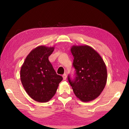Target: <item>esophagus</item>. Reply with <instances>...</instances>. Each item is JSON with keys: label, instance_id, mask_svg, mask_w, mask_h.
Listing matches in <instances>:
<instances>
[{"label": "esophagus", "instance_id": "esophagus-1", "mask_svg": "<svg viewBox=\"0 0 129 129\" xmlns=\"http://www.w3.org/2000/svg\"><path fill=\"white\" fill-rule=\"evenodd\" d=\"M67 75H66V74H64V75H62L63 79H64V80H65V79H66V78H67Z\"/></svg>", "mask_w": 129, "mask_h": 129}]
</instances>
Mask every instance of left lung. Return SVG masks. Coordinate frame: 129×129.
Wrapping results in <instances>:
<instances>
[{"mask_svg": "<svg viewBox=\"0 0 129 129\" xmlns=\"http://www.w3.org/2000/svg\"><path fill=\"white\" fill-rule=\"evenodd\" d=\"M76 69L75 79L68 80L75 95L80 101L89 102L99 97L107 82V69L98 52L88 45L71 48Z\"/></svg>", "mask_w": 129, "mask_h": 129, "instance_id": "8db88e82", "label": "left lung"}]
</instances>
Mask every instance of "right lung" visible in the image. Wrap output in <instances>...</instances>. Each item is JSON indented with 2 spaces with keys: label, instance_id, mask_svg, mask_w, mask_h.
<instances>
[{
  "label": "right lung",
  "instance_id": "obj_1",
  "mask_svg": "<svg viewBox=\"0 0 129 129\" xmlns=\"http://www.w3.org/2000/svg\"><path fill=\"white\" fill-rule=\"evenodd\" d=\"M54 47L40 45L26 57L20 69V80L30 98L39 102H47L56 93L62 76L58 75L48 60Z\"/></svg>",
  "mask_w": 129,
  "mask_h": 129
}]
</instances>
